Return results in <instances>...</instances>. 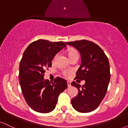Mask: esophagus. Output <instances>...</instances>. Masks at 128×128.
Returning <instances> with one entry per match:
<instances>
[{
  "mask_svg": "<svg viewBox=\"0 0 128 128\" xmlns=\"http://www.w3.org/2000/svg\"><path fill=\"white\" fill-rule=\"evenodd\" d=\"M67 86H68V87H70L71 86V82L69 81H67Z\"/></svg>",
  "mask_w": 128,
  "mask_h": 128,
  "instance_id": "obj_1",
  "label": "esophagus"
}]
</instances>
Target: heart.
Segmentation results:
<instances>
[{"mask_svg": "<svg viewBox=\"0 0 128 128\" xmlns=\"http://www.w3.org/2000/svg\"><path fill=\"white\" fill-rule=\"evenodd\" d=\"M76 53H78V52H76V50H75L74 49H70V50L68 51V56H69L70 55H72L73 54H76ZM55 57H54V60H55ZM72 72L71 70H65V71L63 72V74H64L65 76H68L72 74Z\"/></svg>", "mask_w": 128, "mask_h": 128, "instance_id": "b5f03b06", "label": "heart"}]
</instances>
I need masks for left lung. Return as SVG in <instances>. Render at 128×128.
<instances>
[{
    "label": "left lung",
    "mask_w": 128,
    "mask_h": 128,
    "mask_svg": "<svg viewBox=\"0 0 128 128\" xmlns=\"http://www.w3.org/2000/svg\"><path fill=\"white\" fill-rule=\"evenodd\" d=\"M80 52L81 64L74 80H85L81 86L75 81L72 86L78 90V94L71 100L80 112H89L98 108L106 94L110 80V64L103 50L94 42L86 40L66 42Z\"/></svg>",
    "instance_id": "left-lung-1"
}]
</instances>
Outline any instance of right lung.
<instances>
[{"instance_id": "right-lung-1", "label": "right lung", "mask_w": 128, "mask_h": 128, "mask_svg": "<svg viewBox=\"0 0 128 128\" xmlns=\"http://www.w3.org/2000/svg\"><path fill=\"white\" fill-rule=\"evenodd\" d=\"M62 42L38 40L30 43L23 53L18 79L22 94L32 110L48 113L55 108L58 96L67 87L65 79L56 77L54 81L44 80L45 70L52 66L56 54L66 47Z\"/></svg>"}]
</instances>
